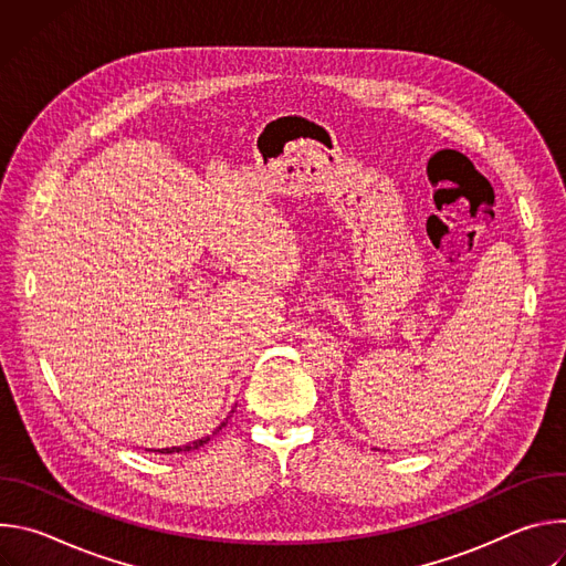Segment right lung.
<instances>
[{"label":"right lung","mask_w":566,"mask_h":566,"mask_svg":"<svg viewBox=\"0 0 566 566\" xmlns=\"http://www.w3.org/2000/svg\"><path fill=\"white\" fill-rule=\"evenodd\" d=\"M228 421V419H226ZM226 421L217 428V430H221L223 426H226ZM214 430V432H217ZM212 432V434H214ZM210 441V437H203V439H197V441H192V443H186V446H175V448H164V450H154V452H160V454H177V452H195V450H199L203 443H208ZM151 452V450H149Z\"/></svg>","instance_id":"obj_1"}]
</instances>
